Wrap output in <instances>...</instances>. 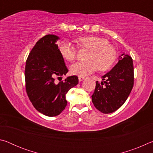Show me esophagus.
<instances>
[{
    "label": "esophagus",
    "instance_id": "obj_1",
    "mask_svg": "<svg viewBox=\"0 0 153 153\" xmlns=\"http://www.w3.org/2000/svg\"><path fill=\"white\" fill-rule=\"evenodd\" d=\"M84 78H85V77H82V76H79V77H78V79H79V82L83 81V80L84 79Z\"/></svg>",
    "mask_w": 153,
    "mask_h": 153
}]
</instances>
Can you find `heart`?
<instances>
[{
  "label": "heart",
  "instance_id": "obj_1",
  "mask_svg": "<svg viewBox=\"0 0 153 153\" xmlns=\"http://www.w3.org/2000/svg\"><path fill=\"white\" fill-rule=\"evenodd\" d=\"M77 42L80 47L89 50L90 53L86 57L87 61L77 62L71 66V72L74 75L86 76L98 69L101 71H107L115 63L117 52L106 38L87 36L78 38ZM58 49L62 57L65 60L72 61L76 59L77 49L71 42H61Z\"/></svg>",
  "mask_w": 153,
  "mask_h": 153
}]
</instances>
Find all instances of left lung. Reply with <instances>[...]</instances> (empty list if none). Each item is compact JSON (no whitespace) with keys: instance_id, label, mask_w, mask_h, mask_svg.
I'll return each instance as SVG.
<instances>
[{"instance_id":"obj_1","label":"left lung","mask_w":153,"mask_h":153,"mask_svg":"<svg viewBox=\"0 0 153 153\" xmlns=\"http://www.w3.org/2000/svg\"><path fill=\"white\" fill-rule=\"evenodd\" d=\"M103 83L96 82L92 101L102 113H111L126 102L134 86V65L130 56L122 54L117 63L102 77Z\"/></svg>"}]
</instances>
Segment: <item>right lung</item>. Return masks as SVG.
Masks as SVG:
<instances>
[{
	"instance_id": "1",
	"label": "right lung",
	"mask_w": 153,
	"mask_h": 153,
	"mask_svg": "<svg viewBox=\"0 0 153 153\" xmlns=\"http://www.w3.org/2000/svg\"><path fill=\"white\" fill-rule=\"evenodd\" d=\"M58 36L48 34L36 43L25 68V89L34 108L48 117L60 114L67 106L66 94L78 84L76 76L57 82L68 72L58 49Z\"/></svg>"
}]
</instances>
